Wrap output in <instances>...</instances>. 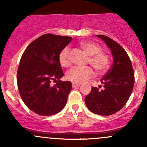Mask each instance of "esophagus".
<instances>
[{
    "label": "esophagus",
    "instance_id": "esophagus-1",
    "mask_svg": "<svg viewBox=\"0 0 147 147\" xmlns=\"http://www.w3.org/2000/svg\"><path fill=\"white\" fill-rule=\"evenodd\" d=\"M80 85V84H76V83H74V82H72V87H73V88H75V87H79Z\"/></svg>",
    "mask_w": 147,
    "mask_h": 147
}]
</instances>
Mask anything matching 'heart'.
Listing matches in <instances>:
<instances>
[{
	"instance_id": "1",
	"label": "heart",
	"mask_w": 147,
	"mask_h": 147,
	"mask_svg": "<svg viewBox=\"0 0 147 147\" xmlns=\"http://www.w3.org/2000/svg\"><path fill=\"white\" fill-rule=\"evenodd\" d=\"M81 48L84 53L90 56L89 63L97 70L99 73L106 72L109 65V57L105 53H102L100 45L90 41H82L80 43ZM59 61L63 67L69 65V48L63 49L59 55ZM94 71L90 67L84 68L73 67L67 72V79L71 82L81 84L94 76Z\"/></svg>"
}]
</instances>
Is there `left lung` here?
Wrapping results in <instances>:
<instances>
[{
    "label": "left lung",
    "instance_id": "8db88e82",
    "mask_svg": "<svg viewBox=\"0 0 147 147\" xmlns=\"http://www.w3.org/2000/svg\"><path fill=\"white\" fill-rule=\"evenodd\" d=\"M97 37L110 50L113 64L101 79L103 90L93 87L84 102L92 112L108 116L119 111L128 101L134 87V70L128 55L117 42L105 35Z\"/></svg>",
    "mask_w": 147,
    "mask_h": 147
}]
</instances>
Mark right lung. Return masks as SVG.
<instances>
[{"instance_id":"obj_1","label":"right lung","mask_w":147,"mask_h":147,"mask_svg":"<svg viewBox=\"0 0 147 147\" xmlns=\"http://www.w3.org/2000/svg\"><path fill=\"white\" fill-rule=\"evenodd\" d=\"M72 38L45 34L32 41L23 53L17 73L19 92L26 106L41 116L60 112L72 90L69 81H61L63 69L59 61L62 50ZM52 80L58 82L51 86Z\"/></svg>"}]
</instances>
